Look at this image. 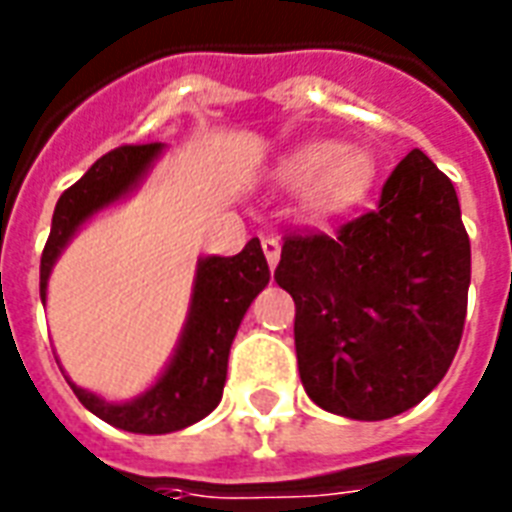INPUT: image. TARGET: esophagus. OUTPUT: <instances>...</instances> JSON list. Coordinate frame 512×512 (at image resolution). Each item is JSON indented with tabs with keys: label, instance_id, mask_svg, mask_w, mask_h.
Masks as SVG:
<instances>
[{
	"label": "esophagus",
	"instance_id": "obj_1",
	"mask_svg": "<svg viewBox=\"0 0 512 512\" xmlns=\"http://www.w3.org/2000/svg\"><path fill=\"white\" fill-rule=\"evenodd\" d=\"M263 252H265V260H268V265H271V268H276V265H279V257H281L279 239H273V236H265Z\"/></svg>",
	"mask_w": 512,
	"mask_h": 512
}]
</instances>
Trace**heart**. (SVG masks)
I'll return each instance as SVG.
<instances>
[{"label":"heart","mask_w":512,"mask_h":512,"mask_svg":"<svg viewBox=\"0 0 512 512\" xmlns=\"http://www.w3.org/2000/svg\"><path fill=\"white\" fill-rule=\"evenodd\" d=\"M374 159L358 146L332 140H308L289 148L273 167V180L284 188H303L305 212L316 220L342 215L364 199L374 183Z\"/></svg>","instance_id":"b5f03b06"}]
</instances>
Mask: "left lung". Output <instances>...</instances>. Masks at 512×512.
I'll return each instance as SVG.
<instances>
[{"mask_svg":"<svg viewBox=\"0 0 512 512\" xmlns=\"http://www.w3.org/2000/svg\"><path fill=\"white\" fill-rule=\"evenodd\" d=\"M273 279L295 300L300 380L313 404L388 420L444 380L460 348L470 239L452 180L414 148L380 204L327 233H289Z\"/></svg>","mask_w":512,"mask_h":512,"instance_id":"8db88e82","label":"left lung"}]
</instances>
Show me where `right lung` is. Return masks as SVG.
I'll list each match as a JSON object with an SVG mask.
<instances>
[{
	"label": "right lung",
	"mask_w": 512,
	"mask_h": 512,
	"mask_svg": "<svg viewBox=\"0 0 512 512\" xmlns=\"http://www.w3.org/2000/svg\"><path fill=\"white\" fill-rule=\"evenodd\" d=\"M162 151V143L114 148L106 156H100L68 191H63L55 204L50 239L44 244L42 265H39L42 303L47 300V279L52 265L66 249L71 236L79 231V225L103 207L127 196L132 188H138ZM268 279L271 271L260 239L247 241V247L233 257H201L196 265L188 321L170 366L146 393H140L127 404L103 401L90 390L74 385L66 374L63 377L76 398L95 417L106 420L114 428L146 433V436H162L188 428L193 422L204 420L220 404L231 342L244 313L257 292H263Z\"/></svg>",
	"instance_id": "add662e5"
}]
</instances>
